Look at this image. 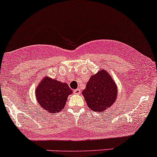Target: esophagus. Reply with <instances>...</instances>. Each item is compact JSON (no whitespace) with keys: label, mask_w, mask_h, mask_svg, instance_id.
<instances>
[{"label":"esophagus","mask_w":157,"mask_h":157,"mask_svg":"<svg viewBox=\"0 0 157 157\" xmlns=\"http://www.w3.org/2000/svg\"><path fill=\"white\" fill-rule=\"evenodd\" d=\"M73 92H74V93H75V94H78V95H79V94H80V93H81V90L79 89V88H77V89L74 90Z\"/></svg>","instance_id":"esophagus-1"}]
</instances>
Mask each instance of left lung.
Listing matches in <instances>:
<instances>
[{
	"label": "left lung",
	"mask_w": 157,
	"mask_h": 157,
	"mask_svg": "<svg viewBox=\"0 0 157 157\" xmlns=\"http://www.w3.org/2000/svg\"><path fill=\"white\" fill-rule=\"evenodd\" d=\"M117 84L111 75L104 70L91 75L82 91L89 108L104 113L117 101Z\"/></svg>",
	"instance_id": "left-lung-1"
}]
</instances>
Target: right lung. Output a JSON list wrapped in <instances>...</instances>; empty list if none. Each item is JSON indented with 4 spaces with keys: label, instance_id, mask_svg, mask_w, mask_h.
I'll return each mask as SVG.
<instances>
[{
    "label": "right lung",
    "instance_id": "1",
    "mask_svg": "<svg viewBox=\"0 0 157 157\" xmlns=\"http://www.w3.org/2000/svg\"><path fill=\"white\" fill-rule=\"evenodd\" d=\"M73 91L67 83L45 76L36 88V98L40 107L49 113L61 111Z\"/></svg>",
    "mask_w": 157,
    "mask_h": 157
}]
</instances>
